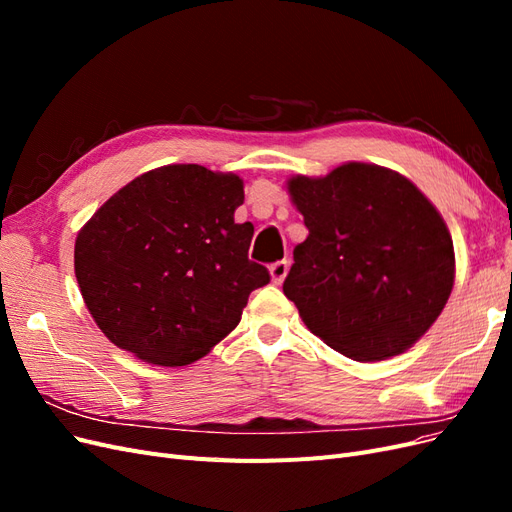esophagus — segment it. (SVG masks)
Returning a JSON list of instances; mask_svg holds the SVG:
<instances>
[{
	"label": "esophagus",
	"mask_w": 512,
	"mask_h": 512,
	"mask_svg": "<svg viewBox=\"0 0 512 512\" xmlns=\"http://www.w3.org/2000/svg\"><path fill=\"white\" fill-rule=\"evenodd\" d=\"M288 260H277V262H273V265L269 267V273H271V282L275 284V286H280L284 280H286V275H288Z\"/></svg>",
	"instance_id": "34e87169"
}]
</instances>
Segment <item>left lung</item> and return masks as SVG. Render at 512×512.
<instances>
[{
    "mask_svg": "<svg viewBox=\"0 0 512 512\" xmlns=\"http://www.w3.org/2000/svg\"><path fill=\"white\" fill-rule=\"evenodd\" d=\"M309 235L284 294L305 327L354 361H382L421 339L451 297L455 250L442 215L412 181L348 162L288 181Z\"/></svg>",
    "mask_w": 512,
    "mask_h": 512,
    "instance_id": "left-lung-1",
    "label": "left lung"
}]
</instances>
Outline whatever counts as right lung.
I'll return each instance as SVG.
<instances>
[{
  "instance_id": "obj_1",
  "label": "right lung",
  "mask_w": 512,
  "mask_h": 512,
  "mask_svg": "<svg viewBox=\"0 0 512 512\" xmlns=\"http://www.w3.org/2000/svg\"><path fill=\"white\" fill-rule=\"evenodd\" d=\"M243 198L237 175L168 164L123 185L81 228L76 282L117 348L179 367L237 327L250 292L271 280L247 258L254 226L235 224Z\"/></svg>"
}]
</instances>
